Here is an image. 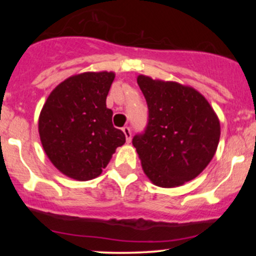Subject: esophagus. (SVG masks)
<instances>
[{"mask_svg":"<svg viewBox=\"0 0 256 256\" xmlns=\"http://www.w3.org/2000/svg\"><path fill=\"white\" fill-rule=\"evenodd\" d=\"M122 132H124V134L126 137V142L130 143L131 142V130H130V128H122Z\"/></svg>","mask_w":256,"mask_h":256,"instance_id":"esophagus-1","label":"esophagus"}]
</instances>
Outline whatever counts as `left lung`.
<instances>
[{
    "mask_svg": "<svg viewBox=\"0 0 256 256\" xmlns=\"http://www.w3.org/2000/svg\"><path fill=\"white\" fill-rule=\"evenodd\" d=\"M137 83L149 110L144 134L132 140L143 171L158 186H180L198 177L216 154L218 116L192 86L143 74Z\"/></svg>",
    "mask_w": 256,
    "mask_h": 256,
    "instance_id": "1",
    "label": "left lung"
}]
</instances>
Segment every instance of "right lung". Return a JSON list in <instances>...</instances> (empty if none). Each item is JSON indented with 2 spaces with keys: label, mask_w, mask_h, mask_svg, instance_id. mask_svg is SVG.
I'll return each mask as SVG.
<instances>
[{
  "label": "right lung",
  "mask_w": 256,
  "mask_h": 256,
  "mask_svg": "<svg viewBox=\"0 0 256 256\" xmlns=\"http://www.w3.org/2000/svg\"><path fill=\"white\" fill-rule=\"evenodd\" d=\"M114 72H84L64 79L46 98L38 132L46 156L67 177H98L125 134L113 126L106 106Z\"/></svg>",
  "instance_id": "1"
}]
</instances>
